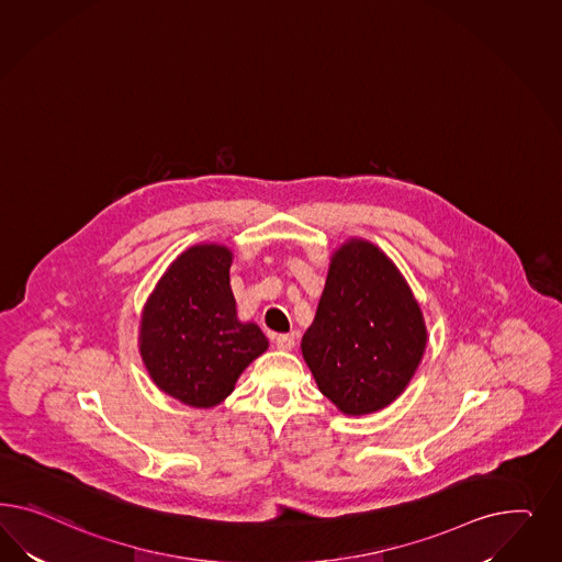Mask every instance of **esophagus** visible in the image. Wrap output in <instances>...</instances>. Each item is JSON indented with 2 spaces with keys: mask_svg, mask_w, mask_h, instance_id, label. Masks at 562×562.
<instances>
[{
  "mask_svg": "<svg viewBox=\"0 0 562 562\" xmlns=\"http://www.w3.org/2000/svg\"><path fill=\"white\" fill-rule=\"evenodd\" d=\"M276 346H278V350H292L294 334H278L276 336Z\"/></svg>",
  "mask_w": 562,
  "mask_h": 562,
  "instance_id": "obj_1",
  "label": "esophagus"
}]
</instances>
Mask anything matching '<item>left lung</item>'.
Returning <instances> with one entry per match:
<instances>
[{
  "instance_id": "obj_1",
  "label": "left lung",
  "mask_w": 562,
  "mask_h": 562,
  "mask_svg": "<svg viewBox=\"0 0 562 562\" xmlns=\"http://www.w3.org/2000/svg\"><path fill=\"white\" fill-rule=\"evenodd\" d=\"M425 348L423 311L395 263L369 240H346L301 341L319 392L348 416L385 408L406 390Z\"/></svg>"
}]
</instances>
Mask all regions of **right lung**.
Instances as JSON below:
<instances>
[{"instance_id": "obj_1", "label": "right lung", "mask_w": 562, "mask_h": 562, "mask_svg": "<svg viewBox=\"0 0 562 562\" xmlns=\"http://www.w3.org/2000/svg\"><path fill=\"white\" fill-rule=\"evenodd\" d=\"M224 245H193L158 280L139 324V355L160 392L212 408L268 350L256 324L238 322Z\"/></svg>"}]
</instances>
